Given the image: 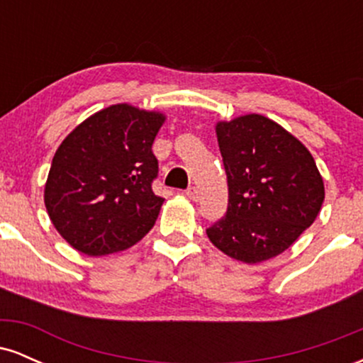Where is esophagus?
<instances>
[{
    "label": "esophagus",
    "mask_w": 363,
    "mask_h": 363,
    "mask_svg": "<svg viewBox=\"0 0 363 363\" xmlns=\"http://www.w3.org/2000/svg\"><path fill=\"white\" fill-rule=\"evenodd\" d=\"M186 196L189 199H193V201H198V199H199V193H198V189H196V187H189V189H186Z\"/></svg>",
    "instance_id": "1"
}]
</instances>
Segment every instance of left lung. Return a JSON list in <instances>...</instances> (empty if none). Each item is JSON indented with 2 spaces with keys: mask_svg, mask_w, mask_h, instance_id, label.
Returning a JSON list of instances; mask_svg holds the SVG:
<instances>
[{
  "mask_svg": "<svg viewBox=\"0 0 363 363\" xmlns=\"http://www.w3.org/2000/svg\"><path fill=\"white\" fill-rule=\"evenodd\" d=\"M228 184L227 213L208 239L237 261L278 256L314 223L324 184L314 158L280 124L259 114L216 124Z\"/></svg>",
  "mask_w": 363,
  "mask_h": 363,
  "instance_id": "1",
  "label": "left lung"
}]
</instances>
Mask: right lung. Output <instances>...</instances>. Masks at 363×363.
Listing matches in <instances>:
<instances>
[{
  "instance_id": "1",
  "label": "right lung",
  "mask_w": 363,
  "mask_h": 363,
  "mask_svg": "<svg viewBox=\"0 0 363 363\" xmlns=\"http://www.w3.org/2000/svg\"><path fill=\"white\" fill-rule=\"evenodd\" d=\"M165 118L128 104L83 121L52 158L44 201L56 230L86 256L135 245L152 230L164 198L153 193L152 145Z\"/></svg>"
}]
</instances>
